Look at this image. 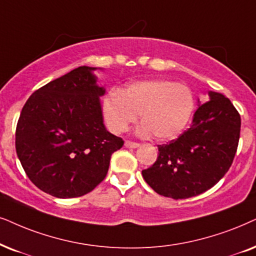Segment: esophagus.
<instances>
[{
  "label": "esophagus",
  "mask_w": 256,
  "mask_h": 256,
  "mask_svg": "<svg viewBox=\"0 0 256 256\" xmlns=\"http://www.w3.org/2000/svg\"><path fill=\"white\" fill-rule=\"evenodd\" d=\"M124 146H126V147H127V148H138V146H140V144H138V142H132V141H126V142H124Z\"/></svg>",
  "instance_id": "esophagus-1"
}]
</instances>
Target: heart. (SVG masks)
<instances>
[{"mask_svg":"<svg viewBox=\"0 0 256 256\" xmlns=\"http://www.w3.org/2000/svg\"><path fill=\"white\" fill-rule=\"evenodd\" d=\"M195 101L187 86L167 80L135 82L104 101V115L112 132H122L140 114V135L166 141L178 136L193 115Z\"/></svg>","mask_w":256,"mask_h":256,"instance_id":"1","label":"heart"}]
</instances>
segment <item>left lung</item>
<instances>
[{"label": "left lung", "instance_id": "obj_1", "mask_svg": "<svg viewBox=\"0 0 256 256\" xmlns=\"http://www.w3.org/2000/svg\"><path fill=\"white\" fill-rule=\"evenodd\" d=\"M209 101L195 112L193 122L176 140L158 144L155 164L144 181L166 198L196 196L218 184L233 164L241 118L230 98L209 92Z\"/></svg>", "mask_w": 256, "mask_h": 256}]
</instances>
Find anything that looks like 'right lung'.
Segmentation results:
<instances>
[{
    "mask_svg": "<svg viewBox=\"0 0 256 256\" xmlns=\"http://www.w3.org/2000/svg\"><path fill=\"white\" fill-rule=\"evenodd\" d=\"M78 67L26 100L16 127L18 160L36 187L55 198H78L104 181L112 154L124 146L104 127V88Z\"/></svg>",
    "mask_w": 256,
    "mask_h": 256,
    "instance_id": "right-lung-1",
    "label": "right lung"
}]
</instances>
